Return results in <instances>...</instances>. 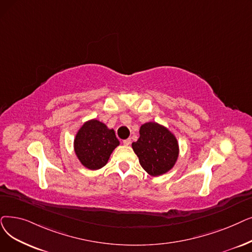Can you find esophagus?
<instances>
[{"label":"esophagus","mask_w":252,"mask_h":252,"mask_svg":"<svg viewBox=\"0 0 252 252\" xmlns=\"http://www.w3.org/2000/svg\"><path fill=\"white\" fill-rule=\"evenodd\" d=\"M123 143H124V145L128 146V145L130 144V139H126V140H124V141H123Z\"/></svg>","instance_id":"obj_1"}]
</instances>
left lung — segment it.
I'll return each instance as SVG.
<instances>
[{
  "label": "left lung",
  "mask_w": 252,
  "mask_h": 252,
  "mask_svg": "<svg viewBox=\"0 0 252 252\" xmlns=\"http://www.w3.org/2000/svg\"><path fill=\"white\" fill-rule=\"evenodd\" d=\"M140 138L132 147L139 158L141 167L151 176L169 172L175 165L179 146L176 137L163 126L146 123L140 127Z\"/></svg>",
  "instance_id": "1"
}]
</instances>
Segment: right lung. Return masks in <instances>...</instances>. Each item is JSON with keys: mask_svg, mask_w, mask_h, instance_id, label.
<instances>
[{"mask_svg": "<svg viewBox=\"0 0 252 252\" xmlns=\"http://www.w3.org/2000/svg\"><path fill=\"white\" fill-rule=\"evenodd\" d=\"M119 145L113 128L99 120L83 124L76 134L74 150L82 165L90 170H99L108 162L112 151Z\"/></svg>", "mask_w": 252, "mask_h": 252, "instance_id": "add662e5", "label": "right lung"}]
</instances>
